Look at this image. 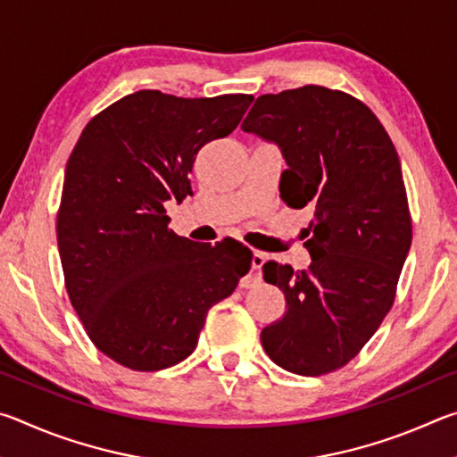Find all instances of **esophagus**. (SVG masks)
<instances>
[{
	"instance_id": "1",
	"label": "esophagus",
	"mask_w": 457,
	"mask_h": 457,
	"mask_svg": "<svg viewBox=\"0 0 457 457\" xmlns=\"http://www.w3.org/2000/svg\"><path fill=\"white\" fill-rule=\"evenodd\" d=\"M264 262H266V253H262V252H253L252 253V268L253 270H260L262 266H264ZM252 280L253 282H260V276H253ZM242 286H250V282H245Z\"/></svg>"
}]
</instances>
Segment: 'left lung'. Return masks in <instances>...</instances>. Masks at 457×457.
<instances>
[{
	"instance_id": "left-lung-1",
	"label": "left lung",
	"mask_w": 457,
	"mask_h": 457,
	"mask_svg": "<svg viewBox=\"0 0 457 457\" xmlns=\"http://www.w3.org/2000/svg\"><path fill=\"white\" fill-rule=\"evenodd\" d=\"M242 129L280 146L282 201L314 213L304 244L311 266L296 272L270 260L262 268L286 296L262 346L290 373H332L381 327L411 245L395 145L365 103L316 84L258 96Z\"/></svg>"
}]
</instances>
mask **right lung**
<instances>
[{
	"label": "right lung",
	"mask_w": 457,
	"mask_h": 457,
	"mask_svg": "<svg viewBox=\"0 0 457 457\" xmlns=\"http://www.w3.org/2000/svg\"><path fill=\"white\" fill-rule=\"evenodd\" d=\"M252 100L138 90L92 117L71 153L56 218L66 292L96 349L122 367L187 359L207 311L252 266L236 239L177 236L165 210L191 195L199 149L228 137Z\"/></svg>",
	"instance_id": "add662e5"
}]
</instances>
